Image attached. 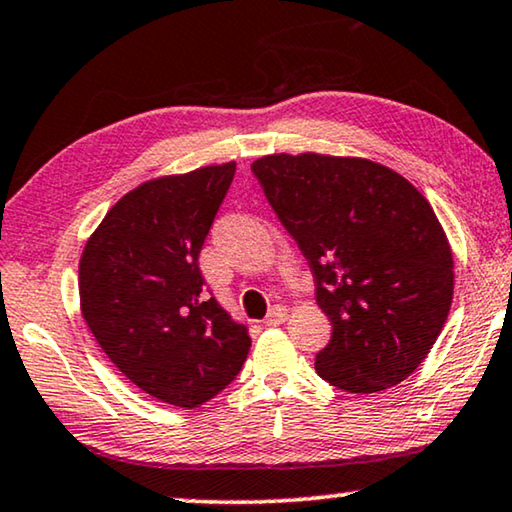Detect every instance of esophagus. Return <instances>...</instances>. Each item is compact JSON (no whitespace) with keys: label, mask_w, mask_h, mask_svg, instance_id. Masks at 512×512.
Wrapping results in <instances>:
<instances>
[{"label":"esophagus","mask_w":512,"mask_h":512,"mask_svg":"<svg viewBox=\"0 0 512 512\" xmlns=\"http://www.w3.org/2000/svg\"><path fill=\"white\" fill-rule=\"evenodd\" d=\"M287 319V308L285 305H273L269 315L264 319V326H280Z\"/></svg>","instance_id":"1"}]
</instances>
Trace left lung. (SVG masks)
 Returning a JSON list of instances; mask_svg holds the SVG:
<instances>
[{
  "mask_svg": "<svg viewBox=\"0 0 512 512\" xmlns=\"http://www.w3.org/2000/svg\"><path fill=\"white\" fill-rule=\"evenodd\" d=\"M299 243L331 319L317 375L349 393L400 384L430 354L453 301V255L430 202L365 158L276 154L250 167Z\"/></svg>",
  "mask_w": 512,
  "mask_h": 512,
  "instance_id": "left-lung-1",
  "label": "left lung"
}]
</instances>
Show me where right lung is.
<instances>
[{"instance_id": "right-lung-1", "label": "right lung", "mask_w": 512, "mask_h": 512, "mask_svg": "<svg viewBox=\"0 0 512 512\" xmlns=\"http://www.w3.org/2000/svg\"><path fill=\"white\" fill-rule=\"evenodd\" d=\"M236 163L163 177L121 197L80 259L82 317L144 393L193 409L241 372L246 326L204 294L200 250Z\"/></svg>"}]
</instances>
